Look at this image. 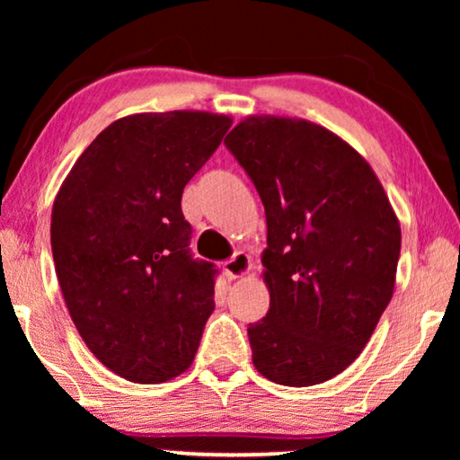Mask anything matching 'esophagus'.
I'll use <instances>...</instances> for the list:
<instances>
[{
  "instance_id": "esophagus-1",
  "label": "esophagus",
  "mask_w": 460,
  "mask_h": 460,
  "mask_svg": "<svg viewBox=\"0 0 460 460\" xmlns=\"http://www.w3.org/2000/svg\"><path fill=\"white\" fill-rule=\"evenodd\" d=\"M251 266H253V263H251V257L247 253H243V251H238L232 260L224 263V272L230 280H236V279H243V276H247L251 272Z\"/></svg>"
}]
</instances>
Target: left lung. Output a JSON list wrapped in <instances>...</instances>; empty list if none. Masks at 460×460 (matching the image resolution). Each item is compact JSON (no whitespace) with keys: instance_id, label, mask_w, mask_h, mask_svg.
I'll list each match as a JSON object with an SVG mask.
<instances>
[{"instance_id":"8db88e82","label":"left lung","mask_w":460,"mask_h":460,"mask_svg":"<svg viewBox=\"0 0 460 460\" xmlns=\"http://www.w3.org/2000/svg\"><path fill=\"white\" fill-rule=\"evenodd\" d=\"M226 146L260 192L270 310L249 324L266 379L307 387L343 373L392 301L402 232L367 159L305 119L251 115Z\"/></svg>"}]
</instances>
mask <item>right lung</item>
<instances>
[{"instance_id":"add662e5","label":"right lung","mask_w":460,"mask_h":460,"mask_svg":"<svg viewBox=\"0 0 460 460\" xmlns=\"http://www.w3.org/2000/svg\"><path fill=\"white\" fill-rule=\"evenodd\" d=\"M232 117L137 112L100 131L52 207L56 276L75 326L106 368L165 383L194 360L216 268L194 261L181 192Z\"/></svg>"}]
</instances>
